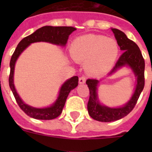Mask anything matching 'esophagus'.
I'll return each instance as SVG.
<instances>
[{
  "label": "esophagus",
  "mask_w": 152,
  "mask_h": 152,
  "mask_svg": "<svg viewBox=\"0 0 152 152\" xmlns=\"http://www.w3.org/2000/svg\"><path fill=\"white\" fill-rule=\"evenodd\" d=\"M86 81V77L85 76H81L79 78V83H81V84H83V83H85Z\"/></svg>",
  "instance_id": "34e87169"
}]
</instances>
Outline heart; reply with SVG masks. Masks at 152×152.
Masks as SVG:
<instances>
[{"instance_id":"1","label":"heart","mask_w":152,"mask_h":152,"mask_svg":"<svg viewBox=\"0 0 152 152\" xmlns=\"http://www.w3.org/2000/svg\"><path fill=\"white\" fill-rule=\"evenodd\" d=\"M119 52L118 42L101 34L78 37L71 44L70 53L75 61H85L89 74L99 75L110 69Z\"/></svg>"}]
</instances>
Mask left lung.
Listing matches in <instances>:
<instances>
[{"label": "left lung", "mask_w": 152, "mask_h": 152, "mask_svg": "<svg viewBox=\"0 0 152 152\" xmlns=\"http://www.w3.org/2000/svg\"><path fill=\"white\" fill-rule=\"evenodd\" d=\"M112 31L117 39L118 46L124 52L121 55L115 66L113 67L110 74L113 73L121 67L128 65L132 68L135 76H137V84L134 94L126 105L119 108H110L107 106H102L99 102L96 91L99 80L95 79H88L86 81L90 91L89 101L88 102V113L93 119L102 122H110L119 120L128 115L136 106L144 87L145 62L140 50L134 42L128 39L124 32L115 28H112Z\"/></svg>", "instance_id": "left-lung-1"}]
</instances>
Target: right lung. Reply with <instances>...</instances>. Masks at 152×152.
Returning <instances> with one entry per match:
<instances>
[{
    "label": "right lung",
    "mask_w": 152,
    "mask_h": 152,
    "mask_svg": "<svg viewBox=\"0 0 152 152\" xmlns=\"http://www.w3.org/2000/svg\"><path fill=\"white\" fill-rule=\"evenodd\" d=\"M76 28L72 27H51V26H45L39 28L37 31L25 37L18 44L11 57L10 61V75L8 78V83L11 90L12 91L13 95L15 99V101L20 107V109L24 112L27 115L39 120H52L57 118L61 113L62 110L64 108V104L66 102L67 97L69 92L72 89L76 88L78 85V76H73L69 79L61 86L60 90L59 96L55 103L50 107L47 108H34L31 106L25 104L21 100L20 96L14 87L13 83V74H14V68L16 60L20 55V53L27 48L31 43L36 42H48L56 45L64 46L69 39V34L72 32L76 31Z\"/></svg>",
    "instance_id": "1"
}]
</instances>
